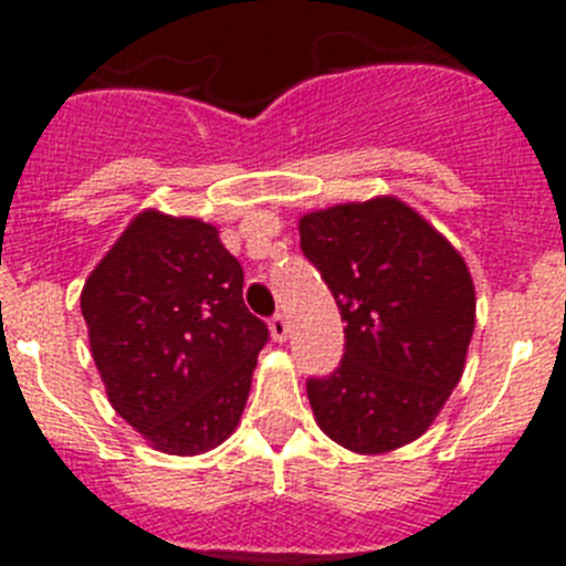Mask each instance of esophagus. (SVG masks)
<instances>
[{"mask_svg":"<svg viewBox=\"0 0 566 566\" xmlns=\"http://www.w3.org/2000/svg\"><path fill=\"white\" fill-rule=\"evenodd\" d=\"M269 332H272L274 343H286V337H289V319L283 317V314H274V317L269 319Z\"/></svg>","mask_w":566,"mask_h":566,"instance_id":"esophagus-1","label":"esophagus"}]
</instances>
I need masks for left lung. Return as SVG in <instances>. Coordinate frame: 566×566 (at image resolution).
I'll list each match as a JSON object with an SVG mask.
<instances>
[{"label": "left lung", "instance_id": "8db88e82", "mask_svg": "<svg viewBox=\"0 0 566 566\" xmlns=\"http://www.w3.org/2000/svg\"><path fill=\"white\" fill-rule=\"evenodd\" d=\"M300 249L345 319V354L306 382L319 431L354 453L422 437L464 371L476 292L462 254L399 198L300 218Z\"/></svg>", "mask_w": 566, "mask_h": 566}]
</instances>
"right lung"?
Returning a JSON list of instances; mask_svg holds the SVG:
<instances>
[{
	"label": "right lung",
	"instance_id": "right-lung-1",
	"mask_svg": "<svg viewBox=\"0 0 566 566\" xmlns=\"http://www.w3.org/2000/svg\"><path fill=\"white\" fill-rule=\"evenodd\" d=\"M109 405L155 451L198 457L234 433L269 328L212 223L144 209L82 289Z\"/></svg>",
	"mask_w": 566,
	"mask_h": 566
}]
</instances>
